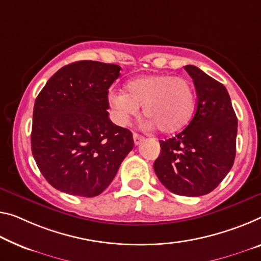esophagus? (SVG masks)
<instances>
[{
	"label": "esophagus",
	"mask_w": 261,
	"mask_h": 261,
	"mask_svg": "<svg viewBox=\"0 0 261 261\" xmlns=\"http://www.w3.org/2000/svg\"><path fill=\"white\" fill-rule=\"evenodd\" d=\"M133 139H134V143L136 144V146H138V144H140L141 143L142 141H143V136L142 135H140V134H138V133H134L133 134Z\"/></svg>",
	"instance_id": "34e87169"
}]
</instances>
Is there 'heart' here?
Masks as SVG:
<instances>
[{
    "mask_svg": "<svg viewBox=\"0 0 261 261\" xmlns=\"http://www.w3.org/2000/svg\"><path fill=\"white\" fill-rule=\"evenodd\" d=\"M120 123L139 112L142 106L148 125L162 133L171 134L183 129L194 115L195 87L189 79L172 74H151L130 80L126 92H112L108 97Z\"/></svg>",
    "mask_w": 261,
    "mask_h": 261,
    "instance_id": "b5f03b06",
    "label": "heart"
}]
</instances>
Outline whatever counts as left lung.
<instances>
[{
	"instance_id": "8db88e82",
	"label": "left lung",
	"mask_w": 261,
	"mask_h": 261,
	"mask_svg": "<svg viewBox=\"0 0 261 261\" xmlns=\"http://www.w3.org/2000/svg\"><path fill=\"white\" fill-rule=\"evenodd\" d=\"M184 70L194 80L197 107L181 133L160 141L154 170L169 191L196 197L216 189L233 166L238 120L223 84L194 65Z\"/></svg>"
}]
</instances>
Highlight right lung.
Instances as JSON below:
<instances>
[{
    "mask_svg": "<svg viewBox=\"0 0 261 261\" xmlns=\"http://www.w3.org/2000/svg\"><path fill=\"white\" fill-rule=\"evenodd\" d=\"M115 64L80 61L62 67L36 98L31 150L56 189L94 197L110 186L133 149L132 132L108 117V89Z\"/></svg>",
    "mask_w": 261,
    "mask_h": 261,
    "instance_id": "add662e5",
    "label": "right lung"
}]
</instances>
